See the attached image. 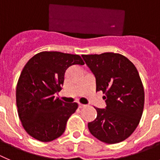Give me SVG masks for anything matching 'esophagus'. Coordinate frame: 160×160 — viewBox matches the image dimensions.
<instances>
[{
  "mask_svg": "<svg viewBox=\"0 0 160 160\" xmlns=\"http://www.w3.org/2000/svg\"><path fill=\"white\" fill-rule=\"evenodd\" d=\"M85 107V105L84 104H82V103H79V108H83Z\"/></svg>",
  "mask_w": 160,
  "mask_h": 160,
  "instance_id": "34e87169",
  "label": "esophagus"
}]
</instances>
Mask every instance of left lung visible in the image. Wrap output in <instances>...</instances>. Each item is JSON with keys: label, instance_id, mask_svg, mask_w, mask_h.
Instances as JSON below:
<instances>
[{"label": "left lung", "instance_id": "left-lung-1", "mask_svg": "<svg viewBox=\"0 0 160 160\" xmlns=\"http://www.w3.org/2000/svg\"><path fill=\"white\" fill-rule=\"evenodd\" d=\"M96 77V92L104 93L105 108H95L97 116L88 123L93 136L117 143L133 133L144 106V90L139 72L128 59L114 52L82 55Z\"/></svg>", "mask_w": 160, "mask_h": 160}]
</instances>
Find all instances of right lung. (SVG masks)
<instances>
[{
	"label": "right lung",
	"mask_w": 160,
	"mask_h": 160,
	"mask_svg": "<svg viewBox=\"0 0 160 160\" xmlns=\"http://www.w3.org/2000/svg\"><path fill=\"white\" fill-rule=\"evenodd\" d=\"M83 65L79 55L41 52L24 65L16 90L17 112L27 133L41 142H50L64 132L68 119L78 108L55 97L61 90L66 70Z\"/></svg>",
	"instance_id": "add662e5"
}]
</instances>
